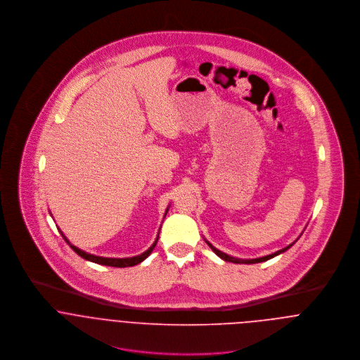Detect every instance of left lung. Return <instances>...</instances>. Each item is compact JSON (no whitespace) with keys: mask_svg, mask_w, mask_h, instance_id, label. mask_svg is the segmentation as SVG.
Here are the masks:
<instances>
[{"mask_svg":"<svg viewBox=\"0 0 360 360\" xmlns=\"http://www.w3.org/2000/svg\"><path fill=\"white\" fill-rule=\"evenodd\" d=\"M206 244L210 247V250L217 255L219 257H221L223 260H226V262H231V263H247V264H250V263H259V262H266V260H269V259H271V257H277V255H280V254H283V252H285L288 248H291L294 244H295V241L292 243V244H290L288 247H285V248H283V250H280V251H277V252H274V254H271V255H266V257H257V259H238V257H230V255H227V254H224V252H221V251H219V250H216L212 244H209L207 241H206Z\"/></svg>","mask_w":360,"mask_h":360,"instance_id":"8db88e82","label":"left lung"}]
</instances>
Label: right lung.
Wrapping results in <instances>:
<instances>
[{"instance_id": "1", "label": "right lung", "mask_w": 360, "mask_h": 360, "mask_svg": "<svg viewBox=\"0 0 360 360\" xmlns=\"http://www.w3.org/2000/svg\"><path fill=\"white\" fill-rule=\"evenodd\" d=\"M166 213H167V209H166V212H165V216H166ZM58 230H59V229H58ZM59 233H60V236L63 237V240L69 244V247H70L79 257H82L83 259H86V260H90V262H94V263H98V264L112 266V267H129V266H134V264L141 263L144 259H147V257H150V254L154 251L155 245H156L158 238H159V234H158L154 244H153L146 252H143L141 255H137V257H97V255H91V254H87V252L79 250L77 247H75V245H72V244L69 243V240L63 236V233H62L60 230H59Z\"/></svg>"}]
</instances>
